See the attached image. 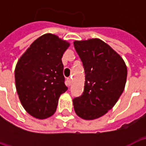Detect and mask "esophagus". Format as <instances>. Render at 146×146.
I'll list each match as a JSON object with an SVG mask.
<instances>
[{"label": "esophagus", "mask_w": 146, "mask_h": 146, "mask_svg": "<svg viewBox=\"0 0 146 146\" xmlns=\"http://www.w3.org/2000/svg\"><path fill=\"white\" fill-rule=\"evenodd\" d=\"M67 81H68V84H71V82H72V80H71V78H67Z\"/></svg>", "instance_id": "esophagus-1"}]
</instances>
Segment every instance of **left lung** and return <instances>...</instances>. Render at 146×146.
Here are the masks:
<instances>
[{
  "mask_svg": "<svg viewBox=\"0 0 146 146\" xmlns=\"http://www.w3.org/2000/svg\"><path fill=\"white\" fill-rule=\"evenodd\" d=\"M73 44L85 73L84 92L73 100L74 110L84 119H97L115 106L123 92L127 66L120 55L100 39L75 40Z\"/></svg>",
  "mask_w": 146,
  "mask_h": 146,
  "instance_id": "obj_1",
  "label": "left lung"
}]
</instances>
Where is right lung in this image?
Returning a JSON list of instances; mask_svg holds the SVG:
<instances>
[{
	"mask_svg": "<svg viewBox=\"0 0 146 146\" xmlns=\"http://www.w3.org/2000/svg\"><path fill=\"white\" fill-rule=\"evenodd\" d=\"M70 43L46 33L32 43L18 61L15 87L27 113L36 119L54 113L60 95L67 91L62 58Z\"/></svg>",
	"mask_w": 146,
	"mask_h": 146,
	"instance_id": "obj_1",
	"label": "right lung"
}]
</instances>
